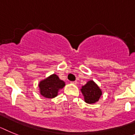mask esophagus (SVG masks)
Listing matches in <instances>:
<instances>
[{
    "label": "esophagus",
    "mask_w": 135,
    "mask_h": 135,
    "mask_svg": "<svg viewBox=\"0 0 135 135\" xmlns=\"http://www.w3.org/2000/svg\"><path fill=\"white\" fill-rule=\"evenodd\" d=\"M71 84H75V85H76V84H77V81H71Z\"/></svg>",
    "instance_id": "obj_1"
}]
</instances>
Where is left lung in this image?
<instances>
[{
	"mask_svg": "<svg viewBox=\"0 0 135 135\" xmlns=\"http://www.w3.org/2000/svg\"><path fill=\"white\" fill-rule=\"evenodd\" d=\"M84 96V101L88 104H94L100 99L102 90L93 80H90L80 89Z\"/></svg>",
	"mask_w": 135,
	"mask_h": 135,
	"instance_id": "8db88e82",
	"label": "left lung"
}]
</instances>
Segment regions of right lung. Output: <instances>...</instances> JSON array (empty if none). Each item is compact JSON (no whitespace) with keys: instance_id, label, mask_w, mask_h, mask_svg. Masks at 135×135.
Returning a JSON list of instances; mask_svg holds the SVG:
<instances>
[{"instance_id":"right-lung-1","label":"right lung","mask_w":135,"mask_h":135,"mask_svg":"<svg viewBox=\"0 0 135 135\" xmlns=\"http://www.w3.org/2000/svg\"><path fill=\"white\" fill-rule=\"evenodd\" d=\"M65 85V82L61 80L56 74H52L38 83L39 93L47 98H53L57 97L59 90Z\"/></svg>"}]
</instances>
